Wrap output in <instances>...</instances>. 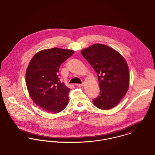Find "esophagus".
Here are the masks:
<instances>
[{"mask_svg": "<svg viewBox=\"0 0 155 155\" xmlns=\"http://www.w3.org/2000/svg\"><path fill=\"white\" fill-rule=\"evenodd\" d=\"M76 85L78 86V87H83L84 85V83H83L81 84H77Z\"/></svg>", "mask_w": 155, "mask_h": 155, "instance_id": "1", "label": "esophagus"}]
</instances>
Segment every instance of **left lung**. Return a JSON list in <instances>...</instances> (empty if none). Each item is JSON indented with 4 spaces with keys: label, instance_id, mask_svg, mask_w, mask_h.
<instances>
[{
    "label": "left lung",
    "instance_id": "obj_1",
    "mask_svg": "<svg viewBox=\"0 0 155 155\" xmlns=\"http://www.w3.org/2000/svg\"><path fill=\"white\" fill-rule=\"evenodd\" d=\"M81 54L97 74L100 93L93 100L95 107L102 110L115 107L124 97L129 86L126 61L113 48L100 44L84 49Z\"/></svg>",
    "mask_w": 155,
    "mask_h": 155
}]
</instances>
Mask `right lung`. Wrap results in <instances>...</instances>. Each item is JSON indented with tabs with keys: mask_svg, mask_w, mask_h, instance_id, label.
Returning a JSON list of instances; mask_svg holds the SVG:
<instances>
[{
	"mask_svg": "<svg viewBox=\"0 0 155 155\" xmlns=\"http://www.w3.org/2000/svg\"><path fill=\"white\" fill-rule=\"evenodd\" d=\"M74 51L53 48L41 51L28 67L26 84L32 100L45 111L58 113L68 103L70 89L60 82V65Z\"/></svg>",
	"mask_w": 155,
	"mask_h": 155,
	"instance_id": "1",
	"label": "right lung"
}]
</instances>
